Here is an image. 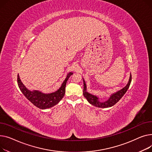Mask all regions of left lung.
Masks as SVG:
<instances>
[{"label":"left lung","mask_w":152,"mask_h":152,"mask_svg":"<svg viewBox=\"0 0 152 152\" xmlns=\"http://www.w3.org/2000/svg\"><path fill=\"white\" fill-rule=\"evenodd\" d=\"M83 86H84L83 95H84L85 97L87 99V101H88V102L94 106L97 107L107 108V107H110L114 105L116 103H117L120 100L121 98L124 96V94L126 93V92L128 90V88H129V85L131 82V74H130L129 81H128L127 85L124 88L121 89L120 90L112 94L107 100L105 101H103V102L100 101L99 98L97 96L89 93L87 91L86 85L85 83V82L83 78Z\"/></svg>","instance_id":"obj_1"}]
</instances>
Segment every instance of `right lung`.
Masks as SVG:
<instances>
[{
    "instance_id": "1",
    "label": "right lung",
    "mask_w": 152,
    "mask_h": 152,
    "mask_svg": "<svg viewBox=\"0 0 152 152\" xmlns=\"http://www.w3.org/2000/svg\"><path fill=\"white\" fill-rule=\"evenodd\" d=\"M73 72L67 74L66 78L57 91L51 93H43L38 90L30 91L22 83L19 75H18V85L22 93L35 106L40 109H47L58 104L64 97L66 91V85L69 78Z\"/></svg>"
}]
</instances>
